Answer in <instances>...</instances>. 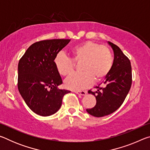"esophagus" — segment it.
Wrapping results in <instances>:
<instances>
[{
	"label": "esophagus",
	"instance_id": "1",
	"mask_svg": "<svg viewBox=\"0 0 150 150\" xmlns=\"http://www.w3.org/2000/svg\"><path fill=\"white\" fill-rule=\"evenodd\" d=\"M74 93H75L77 95H80L82 96H85L86 94H87V91H74Z\"/></svg>",
	"mask_w": 150,
	"mask_h": 150
}]
</instances>
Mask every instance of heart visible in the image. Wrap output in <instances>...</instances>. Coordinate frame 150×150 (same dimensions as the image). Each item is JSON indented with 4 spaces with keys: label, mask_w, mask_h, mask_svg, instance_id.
<instances>
[{
    "label": "heart",
    "mask_w": 150,
    "mask_h": 150,
    "mask_svg": "<svg viewBox=\"0 0 150 150\" xmlns=\"http://www.w3.org/2000/svg\"><path fill=\"white\" fill-rule=\"evenodd\" d=\"M73 62L80 64L81 73L74 74L65 81V87L73 91L84 89L95 81L103 80L111 70L112 55L107 47L94 43L85 42L71 50ZM65 55L58 54L54 60L57 73L67 77L73 72L74 64Z\"/></svg>",
    "instance_id": "heart-1"
}]
</instances>
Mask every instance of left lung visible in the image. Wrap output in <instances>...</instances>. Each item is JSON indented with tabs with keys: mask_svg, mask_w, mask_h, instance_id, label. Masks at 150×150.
<instances>
[{
	"mask_svg": "<svg viewBox=\"0 0 150 150\" xmlns=\"http://www.w3.org/2000/svg\"><path fill=\"white\" fill-rule=\"evenodd\" d=\"M114 52L112 67L105 80L96 91H88L95 96L96 103L92 108L87 109L89 115L103 117L116 111L123 103L132 85V67L130 60L120 47L108 42ZM102 85V87L100 85Z\"/></svg>",
	"mask_w": 150,
	"mask_h": 150,
	"instance_id": "1",
	"label": "left lung"
}]
</instances>
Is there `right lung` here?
I'll return each instance as SVG.
<instances>
[{
    "instance_id": "obj_1",
    "label": "right lung",
    "mask_w": 150,
    "mask_h": 150,
    "mask_svg": "<svg viewBox=\"0 0 150 150\" xmlns=\"http://www.w3.org/2000/svg\"><path fill=\"white\" fill-rule=\"evenodd\" d=\"M71 40H43L30 45L18 65V88L28 106L37 115L48 116L59 110L69 91L60 89V75L54 60Z\"/></svg>"
}]
</instances>
